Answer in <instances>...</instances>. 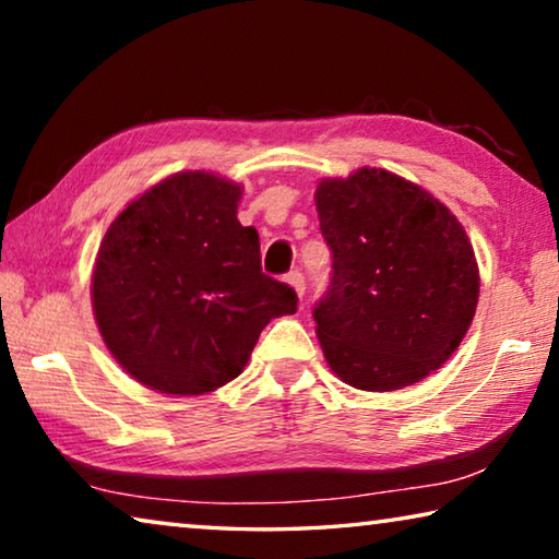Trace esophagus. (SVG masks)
Here are the masks:
<instances>
[{"instance_id": "1", "label": "esophagus", "mask_w": 559, "mask_h": 559, "mask_svg": "<svg viewBox=\"0 0 559 559\" xmlns=\"http://www.w3.org/2000/svg\"><path fill=\"white\" fill-rule=\"evenodd\" d=\"M286 281L290 283V288L298 293V296H302V293H306V276H302L300 271H290L288 276H286Z\"/></svg>"}]
</instances>
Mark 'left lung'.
<instances>
[{
  "instance_id": "1",
  "label": "left lung",
  "mask_w": 559,
  "mask_h": 559,
  "mask_svg": "<svg viewBox=\"0 0 559 559\" xmlns=\"http://www.w3.org/2000/svg\"><path fill=\"white\" fill-rule=\"evenodd\" d=\"M333 278L313 308L340 380L402 390L456 353L478 306V263L447 206L400 175L362 167L316 192Z\"/></svg>"
}]
</instances>
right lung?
Listing matches in <instances>:
<instances>
[{"mask_svg": "<svg viewBox=\"0 0 559 559\" xmlns=\"http://www.w3.org/2000/svg\"><path fill=\"white\" fill-rule=\"evenodd\" d=\"M241 187L177 173L110 224L93 269V313L122 370L163 394L214 392L239 377L271 318L298 296L261 271Z\"/></svg>", "mask_w": 559, "mask_h": 559, "instance_id": "obj_1", "label": "right lung"}]
</instances>
